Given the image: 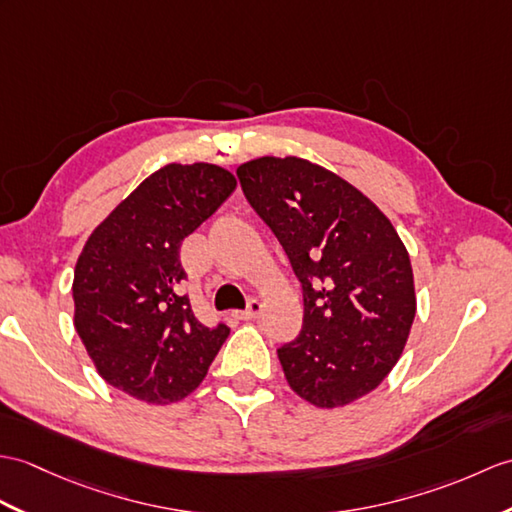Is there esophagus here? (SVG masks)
I'll use <instances>...</instances> for the list:
<instances>
[{
	"mask_svg": "<svg viewBox=\"0 0 512 512\" xmlns=\"http://www.w3.org/2000/svg\"><path fill=\"white\" fill-rule=\"evenodd\" d=\"M261 310H264V305H261V301L259 299H251V301H248V305H246V310L237 312V318H240V320H253V318H257L261 314Z\"/></svg>",
	"mask_w": 512,
	"mask_h": 512,
	"instance_id": "34e87169",
	"label": "esophagus"
}]
</instances>
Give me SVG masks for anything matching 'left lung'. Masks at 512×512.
<instances>
[{"label":"left lung","instance_id":"1","mask_svg":"<svg viewBox=\"0 0 512 512\" xmlns=\"http://www.w3.org/2000/svg\"><path fill=\"white\" fill-rule=\"evenodd\" d=\"M237 176L303 285V329L277 351L290 388L327 410L373 392L417 314L399 233L358 187L307 159L259 157Z\"/></svg>","mask_w":512,"mask_h":512}]
</instances>
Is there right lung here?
<instances>
[{
  "instance_id": "obj_1",
  "label": "right lung",
  "mask_w": 512,
  "mask_h": 512,
  "mask_svg": "<svg viewBox=\"0 0 512 512\" xmlns=\"http://www.w3.org/2000/svg\"><path fill=\"white\" fill-rule=\"evenodd\" d=\"M237 187L213 163H168L141 181L82 246L74 327L106 384L152 406L185 399L229 336L181 294V242Z\"/></svg>"
}]
</instances>
